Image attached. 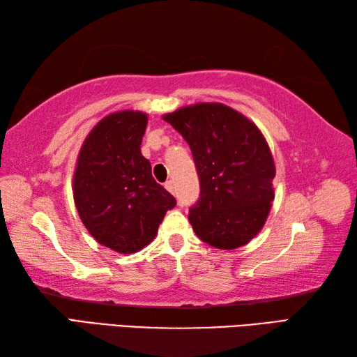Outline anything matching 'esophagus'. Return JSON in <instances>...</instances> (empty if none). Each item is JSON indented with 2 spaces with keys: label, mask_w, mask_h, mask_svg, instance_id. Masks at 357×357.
<instances>
[{
  "label": "esophagus",
  "mask_w": 357,
  "mask_h": 357,
  "mask_svg": "<svg viewBox=\"0 0 357 357\" xmlns=\"http://www.w3.org/2000/svg\"><path fill=\"white\" fill-rule=\"evenodd\" d=\"M164 187H165L167 190H169L172 195H174V185H173L172 181H167V183H165V185H164Z\"/></svg>",
  "instance_id": "1"
}]
</instances>
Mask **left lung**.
Instances as JSON below:
<instances>
[{
	"label": "left lung",
	"mask_w": 357,
	"mask_h": 357,
	"mask_svg": "<svg viewBox=\"0 0 357 357\" xmlns=\"http://www.w3.org/2000/svg\"><path fill=\"white\" fill-rule=\"evenodd\" d=\"M193 153L201 196L188 221L201 241L234 250L267 221L275 199V159L257 126L221 102H198L165 113Z\"/></svg>",
	"instance_id": "1"
}]
</instances>
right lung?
I'll list each match as a JSON object with an SVG mask.
<instances>
[{"label":"right lung","instance_id":"1","mask_svg":"<svg viewBox=\"0 0 357 357\" xmlns=\"http://www.w3.org/2000/svg\"><path fill=\"white\" fill-rule=\"evenodd\" d=\"M147 113L104 116L82 142L73 173V201L87 231L113 252L132 255L158 234L176 199L151 176L141 153Z\"/></svg>","mask_w":357,"mask_h":357}]
</instances>
